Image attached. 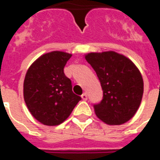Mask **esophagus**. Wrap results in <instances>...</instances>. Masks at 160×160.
<instances>
[{
	"label": "esophagus",
	"instance_id": "34e87169",
	"mask_svg": "<svg viewBox=\"0 0 160 160\" xmlns=\"http://www.w3.org/2000/svg\"><path fill=\"white\" fill-rule=\"evenodd\" d=\"M81 97H82V99H83V101H86V100L88 99V97H87V94H86L85 92H84V93H83Z\"/></svg>",
	"mask_w": 160,
	"mask_h": 160
}]
</instances>
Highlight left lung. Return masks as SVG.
Returning a JSON list of instances; mask_svg holds the SVG:
<instances>
[{"instance_id":"8db88e82","label":"left lung","mask_w":160,"mask_h":160,"mask_svg":"<svg viewBox=\"0 0 160 160\" xmlns=\"http://www.w3.org/2000/svg\"><path fill=\"white\" fill-rule=\"evenodd\" d=\"M85 59L96 72L103 91L93 104L96 116L108 125H121L136 113L143 94V80L132 61L115 52L89 53Z\"/></svg>"}]
</instances>
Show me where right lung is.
I'll return each mask as SVG.
<instances>
[{"label":"right lung","mask_w":160,"mask_h":160,"mask_svg":"<svg viewBox=\"0 0 160 160\" xmlns=\"http://www.w3.org/2000/svg\"><path fill=\"white\" fill-rule=\"evenodd\" d=\"M71 54L52 52L37 58L24 81V99L30 113L45 126H58L67 119L81 97L72 91L64 73Z\"/></svg>","instance_id":"add662e5"}]
</instances>
